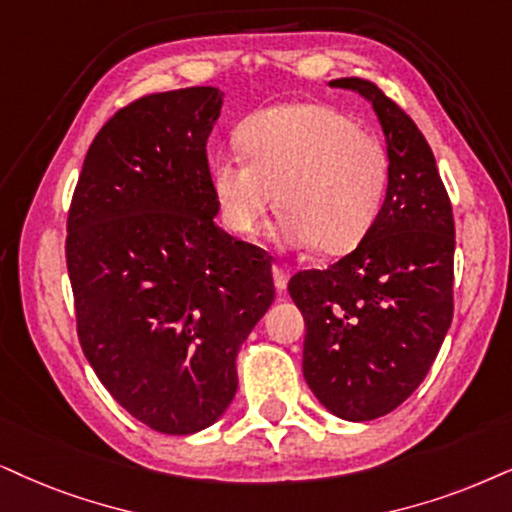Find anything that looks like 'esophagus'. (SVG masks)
I'll return each mask as SVG.
<instances>
[{
	"label": "esophagus",
	"instance_id": "esophagus-1",
	"mask_svg": "<svg viewBox=\"0 0 512 512\" xmlns=\"http://www.w3.org/2000/svg\"><path fill=\"white\" fill-rule=\"evenodd\" d=\"M271 271H274V283H276V288H278V290H286L288 281H290V269L286 267V264L276 262L274 267H271Z\"/></svg>",
	"mask_w": 512,
	"mask_h": 512
}]
</instances>
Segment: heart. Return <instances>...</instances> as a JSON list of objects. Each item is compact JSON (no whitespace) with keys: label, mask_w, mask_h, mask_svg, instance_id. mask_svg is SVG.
<instances>
[{"label":"heart","mask_w":512,"mask_h":512,"mask_svg":"<svg viewBox=\"0 0 512 512\" xmlns=\"http://www.w3.org/2000/svg\"><path fill=\"white\" fill-rule=\"evenodd\" d=\"M245 155L212 163L224 224L234 234H260L281 203L278 236L290 245L347 252L378 219L390 186V153L347 113L323 103H286L243 122Z\"/></svg>","instance_id":"heart-1"}]
</instances>
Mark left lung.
Returning <instances> with one entry per match:
<instances>
[{"mask_svg":"<svg viewBox=\"0 0 512 512\" xmlns=\"http://www.w3.org/2000/svg\"><path fill=\"white\" fill-rule=\"evenodd\" d=\"M331 87L371 101L390 153V186L371 231L328 269L297 271L288 290L304 316L302 373L338 418L373 420L423 383L454 316L456 229L423 132L361 77Z\"/></svg>","mask_w":512,"mask_h":512,"instance_id":"8db88e82","label":"left lung"}]
</instances>
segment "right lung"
<instances>
[{"instance_id":"right-lung-1","label":"right lung","mask_w":512,"mask_h":512,"mask_svg":"<svg viewBox=\"0 0 512 512\" xmlns=\"http://www.w3.org/2000/svg\"><path fill=\"white\" fill-rule=\"evenodd\" d=\"M217 87L148 94L96 134L68 210L77 338L113 399L165 435L226 411L236 357L274 302L271 257L215 224Z\"/></svg>"}]
</instances>
